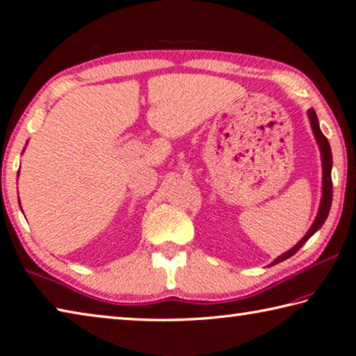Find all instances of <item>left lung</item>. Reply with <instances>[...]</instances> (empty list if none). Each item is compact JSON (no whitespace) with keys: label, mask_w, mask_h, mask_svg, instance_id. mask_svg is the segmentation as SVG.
<instances>
[{"label":"left lung","mask_w":356,"mask_h":356,"mask_svg":"<svg viewBox=\"0 0 356 356\" xmlns=\"http://www.w3.org/2000/svg\"><path fill=\"white\" fill-rule=\"evenodd\" d=\"M308 116H309V122H312V129L314 132V137L318 140V145H319V149L322 154V171H324V179H322V199H321V207H319V211H318V216H316L314 222L312 227H309L308 234L302 238L300 243H297L293 249L288 250L286 254L280 255L277 260H274L273 264L280 263L283 260H286V258L293 257L297 250H299L303 244L308 241V238H312L314 235L316 230H319L322 227V224L325 222V219L328 216V211H330V207H332V199H333V182H332V165H333V160H332V149H330V143H328V140L325 138V135L321 132L319 129V121H318V115L313 111V108H309L308 111Z\"/></svg>","instance_id":"1"}]
</instances>
